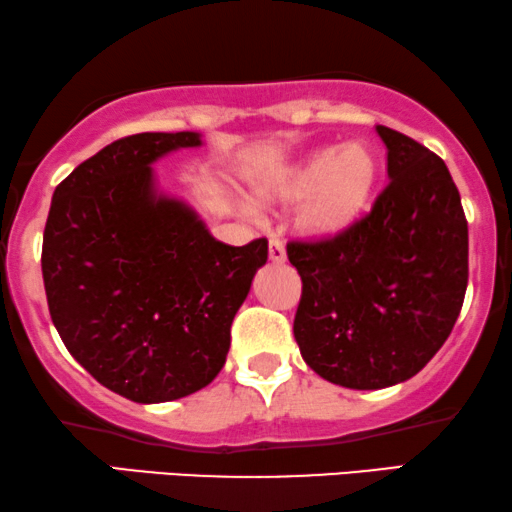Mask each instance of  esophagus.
<instances>
[{"mask_svg": "<svg viewBox=\"0 0 512 512\" xmlns=\"http://www.w3.org/2000/svg\"><path fill=\"white\" fill-rule=\"evenodd\" d=\"M269 262H274V264L286 262V248H283L281 241L269 243Z\"/></svg>", "mask_w": 512, "mask_h": 512, "instance_id": "34e87169", "label": "esophagus"}]
</instances>
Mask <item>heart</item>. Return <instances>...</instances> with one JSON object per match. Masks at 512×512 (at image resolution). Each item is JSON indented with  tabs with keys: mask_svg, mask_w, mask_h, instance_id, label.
Instances as JSON below:
<instances>
[{
	"mask_svg": "<svg viewBox=\"0 0 512 512\" xmlns=\"http://www.w3.org/2000/svg\"><path fill=\"white\" fill-rule=\"evenodd\" d=\"M380 160L366 141L316 148L252 186L255 205H295L297 231L309 241H338L371 212Z\"/></svg>",
	"mask_w": 512,
	"mask_h": 512,
	"instance_id": "1",
	"label": "heart"
}]
</instances>
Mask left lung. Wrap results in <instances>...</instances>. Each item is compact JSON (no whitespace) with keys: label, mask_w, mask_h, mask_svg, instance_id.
Masks as SVG:
<instances>
[{"label":"left lung","mask_w":512,"mask_h":512,"mask_svg":"<svg viewBox=\"0 0 512 512\" xmlns=\"http://www.w3.org/2000/svg\"><path fill=\"white\" fill-rule=\"evenodd\" d=\"M390 184L338 241L288 243L302 278L293 333L328 383L383 390L439 352L468 288V222L444 160L390 127Z\"/></svg>","instance_id":"1"}]
</instances>
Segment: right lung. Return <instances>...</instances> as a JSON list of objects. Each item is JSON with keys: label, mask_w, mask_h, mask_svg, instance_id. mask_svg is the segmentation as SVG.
Instances as JSON below:
<instances>
[{"label": "right lung", "mask_w": 512, "mask_h": 512, "mask_svg": "<svg viewBox=\"0 0 512 512\" xmlns=\"http://www.w3.org/2000/svg\"><path fill=\"white\" fill-rule=\"evenodd\" d=\"M196 146L198 132L113 141L56 186L44 226V290L63 345L137 404L215 380L231 321L267 262L264 238L219 243L189 203L158 189L155 160Z\"/></svg>", "instance_id": "add662e5"}]
</instances>
